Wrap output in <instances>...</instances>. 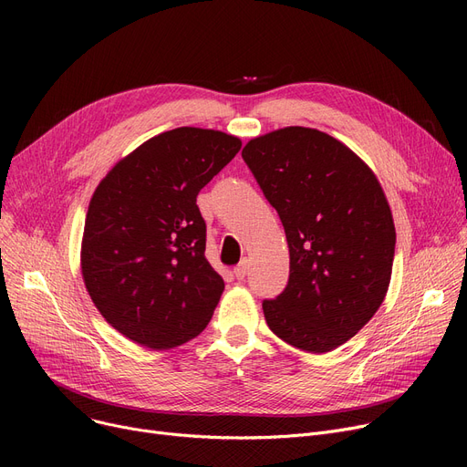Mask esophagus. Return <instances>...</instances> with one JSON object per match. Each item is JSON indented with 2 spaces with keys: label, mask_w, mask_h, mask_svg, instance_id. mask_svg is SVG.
Returning a JSON list of instances; mask_svg holds the SVG:
<instances>
[{
  "label": "esophagus",
  "mask_w": 467,
  "mask_h": 467,
  "mask_svg": "<svg viewBox=\"0 0 467 467\" xmlns=\"http://www.w3.org/2000/svg\"><path fill=\"white\" fill-rule=\"evenodd\" d=\"M248 268H250V265H248V261L244 259L242 263H238L236 266H234V276H236V280H244L246 278V275H248Z\"/></svg>",
  "instance_id": "obj_1"
}]
</instances>
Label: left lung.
I'll list each match as a JSON object with an SVG mask.
<instances>
[{
  "label": "left lung",
  "instance_id": "left-lung-1",
  "mask_svg": "<svg viewBox=\"0 0 467 467\" xmlns=\"http://www.w3.org/2000/svg\"><path fill=\"white\" fill-rule=\"evenodd\" d=\"M289 248V280L265 299L266 326L305 352L335 350L382 305L396 252L384 191L354 151L316 129L287 127L242 150Z\"/></svg>",
  "mask_w": 467,
  "mask_h": 467
}]
</instances>
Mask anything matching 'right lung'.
I'll list each match as a JSON object with an SVG mask.
<instances>
[{
	"mask_svg": "<svg viewBox=\"0 0 467 467\" xmlns=\"http://www.w3.org/2000/svg\"><path fill=\"white\" fill-rule=\"evenodd\" d=\"M240 147L219 130L174 129L141 143L96 187L83 280L106 322L138 345L171 348L208 326L225 282L204 255L196 196Z\"/></svg>",
	"mask_w": 467,
	"mask_h": 467,
	"instance_id": "obj_1",
	"label": "right lung"
}]
</instances>
